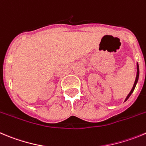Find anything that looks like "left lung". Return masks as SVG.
Segmentation results:
<instances>
[{"label":"left lung","mask_w":146,"mask_h":146,"mask_svg":"<svg viewBox=\"0 0 146 146\" xmlns=\"http://www.w3.org/2000/svg\"><path fill=\"white\" fill-rule=\"evenodd\" d=\"M137 75H136V79H135V83H134V85H133V87H132V90H131V91L129 92V94H128V96H127L126 99H125V101H126L127 100L128 98H129V97L131 96V94H132V92L134 91L135 88L136 84H137V80H138V77H139V66H138V64H137Z\"/></svg>","instance_id":"obj_1"}]
</instances>
